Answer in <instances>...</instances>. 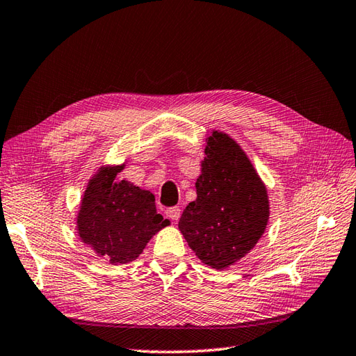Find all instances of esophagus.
I'll return each mask as SVG.
<instances>
[{"mask_svg":"<svg viewBox=\"0 0 356 356\" xmlns=\"http://www.w3.org/2000/svg\"><path fill=\"white\" fill-rule=\"evenodd\" d=\"M166 216L170 220H178L179 216H181V208L179 207H170L166 210Z\"/></svg>","mask_w":356,"mask_h":356,"instance_id":"1","label":"esophagus"}]
</instances>
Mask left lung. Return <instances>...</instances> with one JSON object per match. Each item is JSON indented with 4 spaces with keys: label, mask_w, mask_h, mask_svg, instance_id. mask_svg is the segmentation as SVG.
Wrapping results in <instances>:
<instances>
[{
    "label": "left lung",
    "mask_w": 356,
    "mask_h": 356,
    "mask_svg": "<svg viewBox=\"0 0 356 356\" xmlns=\"http://www.w3.org/2000/svg\"><path fill=\"white\" fill-rule=\"evenodd\" d=\"M204 152L197 197L186 207L178 228L204 264L223 270L255 248L270 208L264 183L234 138L213 131Z\"/></svg>",
    "instance_id": "obj_1"
}]
</instances>
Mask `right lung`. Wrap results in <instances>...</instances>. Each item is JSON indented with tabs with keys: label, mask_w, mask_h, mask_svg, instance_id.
<instances>
[{
	"label": "right lung",
	"mask_w": 356,
	"mask_h": 356,
	"mask_svg": "<svg viewBox=\"0 0 356 356\" xmlns=\"http://www.w3.org/2000/svg\"><path fill=\"white\" fill-rule=\"evenodd\" d=\"M124 166L98 169L86 186L76 216L83 243L110 264L133 261L152 236L170 223L157 213L149 190L116 179Z\"/></svg>",
	"instance_id": "1"
}]
</instances>
